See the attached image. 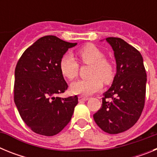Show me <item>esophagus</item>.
I'll use <instances>...</instances> for the list:
<instances>
[{
    "mask_svg": "<svg viewBox=\"0 0 157 157\" xmlns=\"http://www.w3.org/2000/svg\"><path fill=\"white\" fill-rule=\"evenodd\" d=\"M87 100H89V98H85V97H82V96H79V97H78V101H79V102L87 101Z\"/></svg>",
    "mask_w": 157,
    "mask_h": 157,
    "instance_id": "1",
    "label": "esophagus"
}]
</instances>
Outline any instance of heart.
Returning a JSON list of instances; mask_svg holds the SVG:
<instances>
[{"mask_svg": "<svg viewBox=\"0 0 157 157\" xmlns=\"http://www.w3.org/2000/svg\"><path fill=\"white\" fill-rule=\"evenodd\" d=\"M80 61L90 64L87 79H80L71 85V91L75 94L90 96L98 92L102 87V82L109 83L114 77V67L109 59L104 57V53L97 46L86 45L77 51ZM62 75L69 80L78 75V63L71 55H64L59 62Z\"/></svg>", "mask_w": 157, "mask_h": 157, "instance_id": "b5f03b06", "label": "heart"}]
</instances>
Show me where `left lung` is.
<instances>
[{
	"label": "left lung",
	"instance_id": "8db88e82",
	"mask_svg": "<svg viewBox=\"0 0 157 157\" xmlns=\"http://www.w3.org/2000/svg\"><path fill=\"white\" fill-rule=\"evenodd\" d=\"M114 51L116 74L94 115L95 123L111 134L126 131L137 123L145 106L147 76L139 51L120 37H107ZM112 99V101H106Z\"/></svg>",
	"mask_w": 157,
	"mask_h": 157
}]
</instances>
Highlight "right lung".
I'll list each match as a JSON object with an SVG mask.
<instances>
[{
    "label": "right lung",
    "instance_id": "add662e5",
    "mask_svg": "<svg viewBox=\"0 0 157 157\" xmlns=\"http://www.w3.org/2000/svg\"><path fill=\"white\" fill-rule=\"evenodd\" d=\"M70 43L56 36L42 37L23 52L15 70L14 101L24 123L34 133L53 136L70 122L78 97L55 98L68 86L59 62Z\"/></svg>",
    "mask_w": 157,
    "mask_h": 157
}]
</instances>
